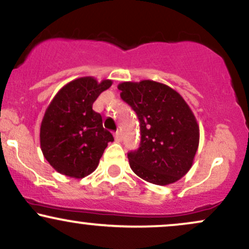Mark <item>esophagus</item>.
<instances>
[{
    "mask_svg": "<svg viewBox=\"0 0 249 249\" xmlns=\"http://www.w3.org/2000/svg\"><path fill=\"white\" fill-rule=\"evenodd\" d=\"M115 141L117 142H122V133H121V131H117V132L115 133Z\"/></svg>",
    "mask_w": 249,
    "mask_h": 249,
    "instance_id": "obj_1",
    "label": "esophagus"
}]
</instances>
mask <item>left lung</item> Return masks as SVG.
<instances>
[{
    "label": "left lung",
    "instance_id": "obj_1",
    "mask_svg": "<svg viewBox=\"0 0 249 249\" xmlns=\"http://www.w3.org/2000/svg\"><path fill=\"white\" fill-rule=\"evenodd\" d=\"M118 89L141 122V146L127 154L130 167L151 184L178 181L192 167L199 146L193 111L179 92L162 83L123 82Z\"/></svg>",
    "mask_w": 249,
    "mask_h": 249
}]
</instances>
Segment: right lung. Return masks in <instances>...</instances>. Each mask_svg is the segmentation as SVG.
I'll return each instance as SVG.
<instances>
[{
	"mask_svg": "<svg viewBox=\"0 0 249 249\" xmlns=\"http://www.w3.org/2000/svg\"><path fill=\"white\" fill-rule=\"evenodd\" d=\"M112 85L111 79L79 77L65 84L45 110L39 130L43 156L58 173L82 179L96 170L113 137L103 127L93 102Z\"/></svg>",
	"mask_w": 249,
	"mask_h": 249,
	"instance_id": "right-lung-1",
	"label": "right lung"
}]
</instances>
